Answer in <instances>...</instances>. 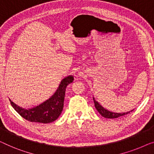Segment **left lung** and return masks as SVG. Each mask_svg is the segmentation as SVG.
<instances>
[{
	"instance_id": "8db88e82",
	"label": "left lung",
	"mask_w": 154,
	"mask_h": 154,
	"mask_svg": "<svg viewBox=\"0 0 154 154\" xmlns=\"http://www.w3.org/2000/svg\"><path fill=\"white\" fill-rule=\"evenodd\" d=\"M93 100H94V106H95L96 109H97L98 112H99L100 115H101V116H103V117H106V118H109V119H115V118H118V117H121V116L128 114V113H130L131 112H132L133 111V110H131V111H129V112H124V113L112 112H110V111H109L108 110H106V109H105L104 108H103V107H102L101 105L98 103L96 100H94V97H93Z\"/></svg>"
}]
</instances>
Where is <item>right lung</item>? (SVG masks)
Returning <instances> with one entry per match:
<instances>
[{
	"instance_id": "right-lung-1",
	"label": "right lung",
	"mask_w": 154,
	"mask_h": 154,
	"mask_svg": "<svg viewBox=\"0 0 154 154\" xmlns=\"http://www.w3.org/2000/svg\"><path fill=\"white\" fill-rule=\"evenodd\" d=\"M73 81V77L72 75L64 78L54 94L44 103L35 108L26 110L17 106L11 101L10 103L22 117L29 122L42 124L51 123L56 120L62 113L66 88Z\"/></svg>"
}]
</instances>
